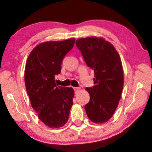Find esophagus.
I'll list each match as a JSON object with an SVG mask.
<instances>
[{
	"mask_svg": "<svg viewBox=\"0 0 152 152\" xmlns=\"http://www.w3.org/2000/svg\"><path fill=\"white\" fill-rule=\"evenodd\" d=\"M74 91H75V93L77 94L80 91V88H74Z\"/></svg>",
	"mask_w": 152,
	"mask_h": 152,
	"instance_id": "esophagus-1",
	"label": "esophagus"
}]
</instances>
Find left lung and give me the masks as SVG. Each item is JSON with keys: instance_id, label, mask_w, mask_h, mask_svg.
Returning <instances> with one entry per match:
<instances>
[{"instance_id": "8db88e82", "label": "left lung", "mask_w": 152, "mask_h": 152, "mask_svg": "<svg viewBox=\"0 0 152 152\" xmlns=\"http://www.w3.org/2000/svg\"><path fill=\"white\" fill-rule=\"evenodd\" d=\"M76 45L94 72V85L86 88L90 94L84 106L87 116L95 123H105L114 114L121 96L124 78L120 56L114 46L101 37L80 38Z\"/></svg>"}]
</instances>
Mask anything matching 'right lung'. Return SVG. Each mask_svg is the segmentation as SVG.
Wrapping results in <instances>:
<instances>
[{
  "instance_id": "1",
  "label": "right lung",
  "mask_w": 152,
  "mask_h": 152,
  "mask_svg": "<svg viewBox=\"0 0 152 152\" xmlns=\"http://www.w3.org/2000/svg\"><path fill=\"white\" fill-rule=\"evenodd\" d=\"M75 39L45 42L37 45L28 56L25 84L31 104L38 118L50 128H60L68 121L74 91L56 84L61 62L74 47Z\"/></svg>"
}]
</instances>
